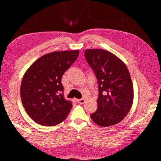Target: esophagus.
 <instances>
[{
  "instance_id": "34e87169",
  "label": "esophagus",
  "mask_w": 161,
  "mask_h": 161,
  "mask_svg": "<svg viewBox=\"0 0 161 161\" xmlns=\"http://www.w3.org/2000/svg\"><path fill=\"white\" fill-rule=\"evenodd\" d=\"M77 102L80 104H83L85 102V100L84 99H80V100H77Z\"/></svg>"
}]
</instances>
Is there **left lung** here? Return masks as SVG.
I'll return each instance as SVG.
<instances>
[{"label":"left lung","mask_w":161,"mask_h":161,"mask_svg":"<svg viewBox=\"0 0 161 161\" xmlns=\"http://www.w3.org/2000/svg\"><path fill=\"white\" fill-rule=\"evenodd\" d=\"M85 58L99 84L97 109L91 115L104 127L121 122L131 109L133 88L125 64L115 54L102 49H86Z\"/></svg>","instance_id":"obj_1"}]
</instances>
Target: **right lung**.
Masks as SVG:
<instances>
[{
	"label": "right lung",
	"instance_id": "add662e5",
	"mask_svg": "<svg viewBox=\"0 0 161 161\" xmlns=\"http://www.w3.org/2000/svg\"><path fill=\"white\" fill-rule=\"evenodd\" d=\"M80 54L78 50L55 51L35 61L24 74L20 97L27 114L43 126L63 122L73 107L64 99L61 77Z\"/></svg>",
	"mask_w": 161,
	"mask_h": 161
}]
</instances>
